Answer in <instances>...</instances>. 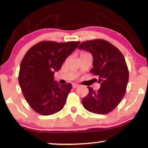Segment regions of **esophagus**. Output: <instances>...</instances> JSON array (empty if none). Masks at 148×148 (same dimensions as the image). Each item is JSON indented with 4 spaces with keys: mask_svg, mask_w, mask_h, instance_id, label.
I'll return each instance as SVG.
<instances>
[{
    "mask_svg": "<svg viewBox=\"0 0 148 148\" xmlns=\"http://www.w3.org/2000/svg\"><path fill=\"white\" fill-rule=\"evenodd\" d=\"M79 86V84H74L72 85V87H73V88H78Z\"/></svg>",
    "mask_w": 148,
    "mask_h": 148,
    "instance_id": "esophagus-1",
    "label": "esophagus"
}]
</instances>
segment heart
<instances>
[{
  "label": "heart",
  "instance_id": "b5f03b06",
  "mask_svg": "<svg viewBox=\"0 0 148 148\" xmlns=\"http://www.w3.org/2000/svg\"><path fill=\"white\" fill-rule=\"evenodd\" d=\"M83 54H85V53H83Z\"/></svg>",
  "mask_w": 148,
  "mask_h": 148
}]
</instances>
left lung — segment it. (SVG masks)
Instances as JSON below:
<instances>
[{
    "label": "left lung",
    "instance_id": "1",
    "mask_svg": "<svg viewBox=\"0 0 148 148\" xmlns=\"http://www.w3.org/2000/svg\"><path fill=\"white\" fill-rule=\"evenodd\" d=\"M79 49L92 53L93 67L90 72L97 76L98 83L101 84L97 91L88 87L89 93L83 98V106L97 114L110 113L126 92L129 70L125 57L115 46L101 39L82 42Z\"/></svg>",
    "mask_w": 148,
    "mask_h": 148
}]
</instances>
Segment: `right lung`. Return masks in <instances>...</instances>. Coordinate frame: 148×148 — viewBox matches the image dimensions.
Segmentation results:
<instances>
[{
  "instance_id": "obj_1",
  "label": "right lung",
  "mask_w": 148,
  "mask_h": 148,
  "mask_svg": "<svg viewBox=\"0 0 148 148\" xmlns=\"http://www.w3.org/2000/svg\"><path fill=\"white\" fill-rule=\"evenodd\" d=\"M79 43L42 41L33 46L22 59L19 86L27 102L39 114H54L64 107L72 86L59 84L54 81V73Z\"/></svg>"
}]
</instances>
